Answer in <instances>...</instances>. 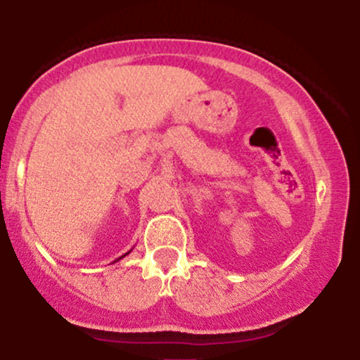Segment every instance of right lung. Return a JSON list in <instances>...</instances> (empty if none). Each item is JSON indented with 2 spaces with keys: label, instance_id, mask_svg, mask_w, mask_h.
I'll return each mask as SVG.
<instances>
[{
  "label": "right lung",
  "instance_id": "obj_1",
  "mask_svg": "<svg viewBox=\"0 0 360 360\" xmlns=\"http://www.w3.org/2000/svg\"><path fill=\"white\" fill-rule=\"evenodd\" d=\"M127 254H130V252H127ZM127 254H125V255H127ZM125 255H122V257H125ZM122 257H118L117 260H120V259H122Z\"/></svg>",
  "mask_w": 360,
  "mask_h": 360
}]
</instances>
